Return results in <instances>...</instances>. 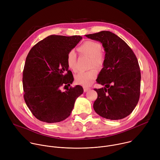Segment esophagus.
Here are the masks:
<instances>
[{
  "label": "esophagus",
  "instance_id": "1",
  "mask_svg": "<svg viewBox=\"0 0 160 160\" xmlns=\"http://www.w3.org/2000/svg\"><path fill=\"white\" fill-rule=\"evenodd\" d=\"M88 90H90V88L89 87H83V90H84V92H87V91Z\"/></svg>",
  "mask_w": 160,
  "mask_h": 160
}]
</instances>
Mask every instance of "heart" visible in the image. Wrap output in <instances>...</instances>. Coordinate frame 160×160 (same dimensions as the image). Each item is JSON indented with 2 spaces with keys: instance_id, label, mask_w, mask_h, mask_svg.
I'll return each mask as SVG.
<instances>
[{
  "instance_id": "heart-1",
  "label": "heart",
  "mask_w": 160,
  "mask_h": 160,
  "mask_svg": "<svg viewBox=\"0 0 160 160\" xmlns=\"http://www.w3.org/2000/svg\"><path fill=\"white\" fill-rule=\"evenodd\" d=\"M101 45L96 42L88 40L83 42L77 49L80 53L90 58V65L101 68L104 62V58L101 51ZM66 61L68 67L72 70L76 71L77 54L73 50L70 51L67 54ZM98 72L92 69L87 72H79L75 76V82L80 85L88 86L96 78Z\"/></svg>"
}]
</instances>
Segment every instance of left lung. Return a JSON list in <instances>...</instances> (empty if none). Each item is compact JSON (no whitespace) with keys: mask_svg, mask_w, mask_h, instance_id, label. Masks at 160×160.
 <instances>
[{"mask_svg":"<svg viewBox=\"0 0 160 160\" xmlns=\"http://www.w3.org/2000/svg\"><path fill=\"white\" fill-rule=\"evenodd\" d=\"M100 42L105 51L103 68L96 82L104 85L94 88L98 98L93 107L102 118L123 119L138 103L141 89V70L135 54L118 36L109 31L85 35Z\"/></svg>","mask_w":160,"mask_h":160,"instance_id":"left-lung-1","label":"left lung"}]
</instances>
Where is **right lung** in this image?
<instances>
[{"mask_svg": "<svg viewBox=\"0 0 160 160\" xmlns=\"http://www.w3.org/2000/svg\"><path fill=\"white\" fill-rule=\"evenodd\" d=\"M82 37L50 35L31 49L22 73V86L25 102L38 120L57 123L70 115L76 99L83 92L80 85L66 88L73 82L68 70V53Z\"/></svg>", "mask_w": 160, "mask_h": 160, "instance_id": "1", "label": "right lung"}]
</instances>
